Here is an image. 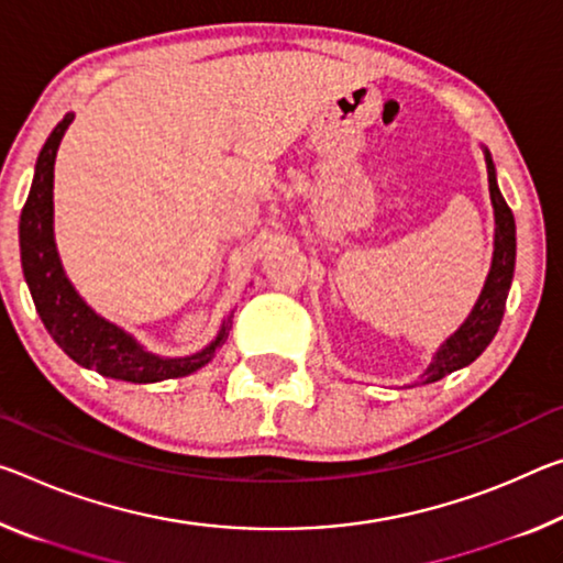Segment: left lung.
<instances>
[{
    "label": "left lung",
    "mask_w": 563,
    "mask_h": 563,
    "mask_svg": "<svg viewBox=\"0 0 563 563\" xmlns=\"http://www.w3.org/2000/svg\"><path fill=\"white\" fill-rule=\"evenodd\" d=\"M486 169H488V190L490 202H494V216H496V240H494V263H490V273L486 278L481 298L471 310L456 333L441 345V351L435 353L433 363L428 365L423 373V383L441 380L449 373L463 368V365L474 363L481 353L486 351V345L494 341L498 325H501L508 288L514 280V265H516V222L514 212L508 208L501 190L496 185V167L494 159L486 153Z\"/></svg>",
    "instance_id": "obj_1"
}]
</instances>
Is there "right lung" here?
<instances>
[{
  "label": "right lung",
  "instance_id": "1",
  "mask_svg": "<svg viewBox=\"0 0 563 563\" xmlns=\"http://www.w3.org/2000/svg\"><path fill=\"white\" fill-rule=\"evenodd\" d=\"M75 114H65L52 135L44 142L34 167L30 187L20 218V253L26 285H30L34 308L44 328L55 338V343L75 363L92 368L104 378L130 383H157L165 378H183L202 368L218 347L225 343L233 325V316L222 323L220 333L205 351L190 358H159L147 353L135 338H130L118 325L85 306L62 271L55 235H52V180H55V157L59 140L65 135Z\"/></svg>",
  "mask_w": 563,
  "mask_h": 563
}]
</instances>
